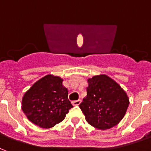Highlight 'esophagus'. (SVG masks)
<instances>
[{
  "label": "esophagus",
  "mask_w": 151,
  "mask_h": 151,
  "mask_svg": "<svg viewBox=\"0 0 151 151\" xmlns=\"http://www.w3.org/2000/svg\"><path fill=\"white\" fill-rule=\"evenodd\" d=\"M80 103H81V100H80V99H78V100H75V101H72V104H73L74 106H78V105H80Z\"/></svg>",
  "instance_id": "34e87169"
}]
</instances>
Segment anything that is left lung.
Segmentation results:
<instances>
[{
	"mask_svg": "<svg viewBox=\"0 0 151 151\" xmlns=\"http://www.w3.org/2000/svg\"><path fill=\"white\" fill-rule=\"evenodd\" d=\"M88 82L87 96L80 104L87 122L99 130L117 125L130 104L125 91L106 75L95 76Z\"/></svg>",
	"mask_w": 151,
	"mask_h": 151,
	"instance_id": "left-lung-1",
	"label": "left lung"
}]
</instances>
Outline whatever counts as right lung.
Wrapping results in <instances>:
<instances>
[{"label":"right lung","mask_w":151,"mask_h":151,"mask_svg":"<svg viewBox=\"0 0 151 151\" xmlns=\"http://www.w3.org/2000/svg\"><path fill=\"white\" fill-rule=\"evenodd\" d=\"M60 77L47 75L37 80L24 95L21 108L28 119L42 128L62 122L73 106Z\"/></svg>","instance_id":"1"}]
</instances>
